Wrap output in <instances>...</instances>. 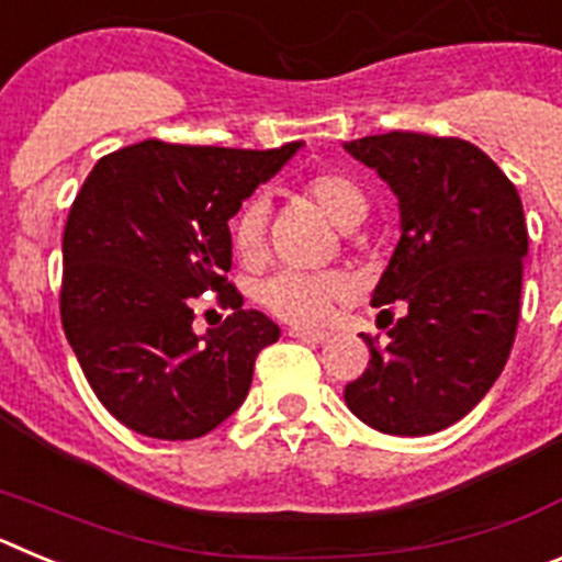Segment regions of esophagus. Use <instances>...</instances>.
Returning <instances> with one entry per match:
<instances>
[{
    "label": "esophagus",
    "mask_w": 562,
    "mask_h": 562,
    "mask_svg": "<svg viewBox=\"0 0 562 562\" xmlns=\"http://www.w3.org/2000/svg\"><path fill=\"white\" fill-rule=\"evenodd\" d=\"M292 337L306 342H326L329 340V331H315V329H290Z\"/></svg>",
    "instance_id": "esophagus-1"
}]
</instances>
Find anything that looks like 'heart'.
Segmentation results:
<instances>
[{"label": "heart", "mask_w": 562, "mask_h": 562, "mask_svg": "<svg viewBox=\"0 0 562 562\" xmlns=\"http://www.w3.org/2000/svg\"><path fill=\"white\" fill-rule=\"evenodd\" d=\"M306 196L340 231H351L369 213V196L349 173L324 171L306 182ZM267 205L250 200L233 220V247L238 258L256 261L265 250ZM346 295V281L335 272H276L258 286V301L295 326H315L329 315L331 304Z\"/></svg>", "instance_id": "obj_1"}]
</instances>
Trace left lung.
I'll use <instances>...</instances> for the list:
<instances>
[{"instance_id":"8db88e82","label":"left lung","mask_w":562,"mask_h":562,"mask_svg":"<svg viewBox=\"0 0 562 562\" xmlns=\"http://www.w3.org/2000/svg\"><path fill=\"white\" fill-rule=\"evenodd\" d=\"M400 205V241L371 306L405 315L346 385V405L380 434L450 428L493 389L513 349L529 252L515 186L459 137L389 132L342 143Z\"/></svg>"}]
</instances>
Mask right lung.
<instances>
[{"mask_svg": "<svg viewBox=\"0 0 562 562\" xmlns=\"http://www.w3.org/2000/svg\"><path fill=\"white\" fill-rule=\"evenodd\" d=\"M304 143L270 151L143 140L83 182L64 231L61 324L103 408L151 439H200L241 408L258 351L281 329L227 284V222ZM234 315L192 331L188 296Z\"/></svg>", "mask_w": 562, "mask_h": 562, "instance_id": "obj_1", "label": "right lung"}]
</instances>
